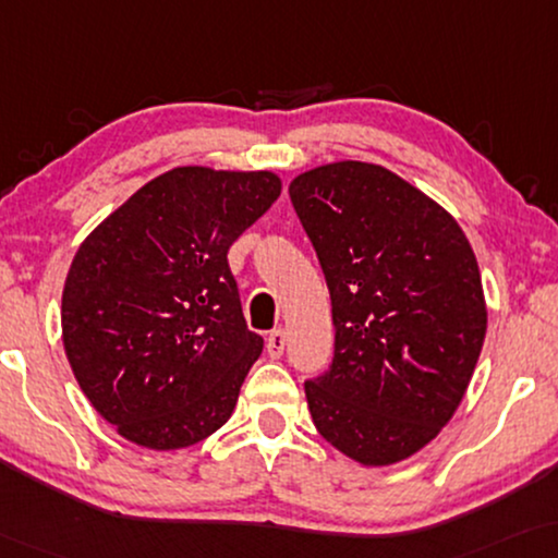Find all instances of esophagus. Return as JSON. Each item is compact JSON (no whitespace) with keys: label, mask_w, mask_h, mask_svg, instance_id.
Here are the masks:
<instances>
[{"label":"esophagus","mask_w":558,"mask_h":558,"mask_svg":"<svg viewBox=\"0 0 558 558\" xmlns=\"http://www.w3.org/2000/svg\"><path fill=\"white\" fill-rule=\"evenodd\" d=\"M265 347H268L270 359H280L282 351H286V331H282V328H276V331H270L268 333V343H265Z\"/></svg>","instance_id":"esophagus-1"}]
</instances>
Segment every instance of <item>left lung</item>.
Segmentation results:
<instances>
[{
  "mask_svg": "<svg viewBox=\"0 0 558 558\" xmlns=\"http://www.w3.org/2000/svg\"><path fill=\"white\" fill-rule=\"evenodd\" d=\"M331 293L333 364L305 381L313 425L366 468L412 458L465 397L488 308L454 217L395 171L333 161L288 186Z\"/></svg>",
  "mask_w": 558,
  "mask_h": 558,
  "instance_id": "obj_1",
  "label": "left lung"
}]
</instances>
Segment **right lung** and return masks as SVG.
Returning a JSON list of instances; mask_svg holds the SVG:
<instances>
[{"label": "right lung", "instance_id": "add662e5", "mask_svg": "<svg viewBox=\"0 0 558 558\" xmlns=\"http://www.w3.org/2000/svg\"><path fill=\"white\" fill-rule=\"evenodd\" d=\"M272 171L177 167L81 242L62 288V347L116 433L182 450L232 417L263 339L227 250L280 197Z\"/></svg>", "mask_w": 558, "mask_h": 558}]
</instances>
